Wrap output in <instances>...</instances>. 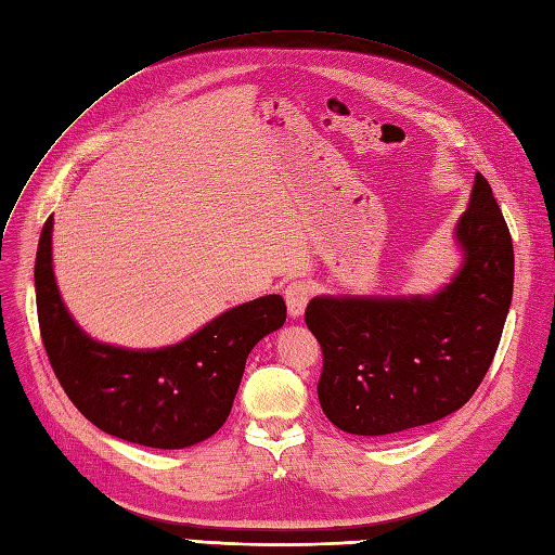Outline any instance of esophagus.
Listing matches in <instances>:
<instances>
[{"instance_id": "34e87169", "label": "esophagus", "mask_w": 555, "mask_h": 555, "mask_svg": "<svg viewBox=\"0 0 555 555\" xmlns=\"http://www.w3.org/2000/svg\"><path fill=\"white\" fill-rule=\"evenodd\" d=\"M284 300H287V310L292 317H300L308 306V300L312 298V287L306 280H294L284 287Z\"/></svg>"}]
</instances>
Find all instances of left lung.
<instances>
[{
  "instance_id": "8db88e82",
  "label": "left lung",
  "mask_w": 555,
  "mask_h": 555,
  "mask_svg": "<svg viewBox=\"0 0 555 555\" xmlns=\"http://www.w3.org/2000/svg\"><path fill=\"white\" fill-rule=\"evenodd\" d=\"M456 241L465 261L438 294L308 304L306 324L324 354L319 405L340 430L375 438L440 422L489 373L512 304L514 247L481 173Z\"/></svg>"
}]
</instances>
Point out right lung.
I'll list each match as a JSON object with an SVG mask.
<instances>
[{
  "label": "right lung",
  "mask_w": 555,
  "mask_h": 555,
  "mask_svg": "<svg viewBox=\"0 0 555 555\" xmlns=\"http://www.w3.org/2000/svg\"><path fill=\"white\" fill-rule=\"evenodd\" d=\"M50 238L53 217L43 224L35 263L39 328L48 361L78 412L115 438L155 449L192 447L220 430L251 347L287 319L282 296L231 308L171 347H113L92 340L66 312Z\"/></svg>",
  "instance_id": "add662e5"
}]
</instances>
